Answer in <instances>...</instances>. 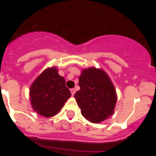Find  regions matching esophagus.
<instances>
[{"instance_id": "1", "label": "esophagus", "mask_w": 156, "mask_h": 156, "mask_svg": "<svg viewBox=\"0 0 156 156\" xmlns=\"http://www.w3.org/2000/svg\"><path fill=\"white\" fill-rule=\"evenodd\" d=\"M70 91H71L72 95H74V94H75V93H76V89H75V88H72L71 90H70Z\"/></svg>"}]
</instances>
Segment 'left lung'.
Listing matches in <instances>:
<instances>
[{
  "label": "left lung",
  "instance_id": "8db88e82",
  "mask_svg": "<svg viewBox=\"0 0 156 156\" xmlns=\"http://www.w3.org/2000/svg\"><path fill=\"white\" fill-rule=\"evenodd\" d=\"M80 90L74 97L85 119L98 123L113 114L116 93L108 75L102 70L90 68L80 76Z\"/></svg>",
  "mask_w": 156,
  "mask_h": 156
}]
</instances>
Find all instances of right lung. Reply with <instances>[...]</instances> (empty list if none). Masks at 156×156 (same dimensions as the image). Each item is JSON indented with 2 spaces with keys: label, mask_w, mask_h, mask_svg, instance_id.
I'll return each mask as SVG.
<instances>
[{
  "label": "right lung",
  "mask_w": 156,
  "mask_h": 156,
  "mask_svg": "<svg viewBox=\"0 0 156 156\" xmlns=\"http://www.w3.org/2000/svg\"><path fill=\"white\" fill-rule=\"evenodd\" d=\"M31 104L39 115L51 117L62 108L71 93L66 86V80L58 73L57 69L44 71L30 87Z\"/></svg>",
  "instance_id": "add662e5"
}]
</instances>
